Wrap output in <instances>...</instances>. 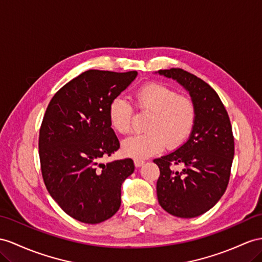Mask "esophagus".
<instances>
[{
	"label": "esophagus",
	"mask_w": 262,
	"mask_h": 262,
	"mask_svg": "<svg viewBox=\"0 0 262 262\" xmlns=\"http://www.w3.org/2000/svg\"><path fill=\"white\" fill-rule=\"evenodd\" d=\"M134 163H135V166L136 167H140V166H143L144 165V160L143 159H135L134 160Z\"/></svg>",
	"instance_id": "34e87169"
}]
</instances>
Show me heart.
Returning <instances> with one entry per match:
<instances>
[{"instance_id":"heart-1","label":"heart","mask_w":262,"mask_h":262,"mask_svg":"<svg viewBox=\"0 0 262 262\" xmlns=\"http://www.w3.org/2000/svg\"><path fill=\"white\" fill-rule=\"evenodd\" d=\"M135 107L150 114L146 133L124 140L123 150L130 157L142 159L156 155L165 145L177 148L189 138L197 120L193 100L167 85L147 83L134 93ZM108 118L114 130L127 135L132 132L133 107L123 97L114 98L108 107Z\"/></svg>"}]
</instances>
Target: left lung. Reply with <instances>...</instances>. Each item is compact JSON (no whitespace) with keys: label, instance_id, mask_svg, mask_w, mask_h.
Returning <instances> with one entry per match:
<instances>
[{"label":"left lung","instance_id":"obj_1","mask_svg":"<svg viewBox=\"0 0 262 262\" xmlns=\"http://www.w3.org/2000/svg\"><path fill=\"white\" fill-rule=\"evenodd\" d=\"M189 92L197 120L189 139L175 151L154 159L160 171L159 205L172 216L193 218L216 205L229 183L234 142L229 116L210 85L182 69L160 70ZM175 165H182L176 171Z\"/></svg>","mask_w":262,"mask_h":262}]
</instances>
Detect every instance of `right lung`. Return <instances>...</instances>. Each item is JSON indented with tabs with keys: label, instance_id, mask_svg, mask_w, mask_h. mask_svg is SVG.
<instances>
[{
	"label": "right lung",
	"instance_id": "1",
	"mask_svg": "<svg viewBox=\"0 0 262 262\" xmlns=\"http://www.w3.org/2000/svg\"><path fill=\"white\" fill-rule=\"evenodd\" d=\"M137 76L89 70L59 90L39 128L38 155L46 189L72 218L85 224L110 219L120 207V188L132 158L102 160L119 149L108 107Z\"/></svg>",
	"mask_w": 262,
	"mask_h": 262
}]
</instances>
